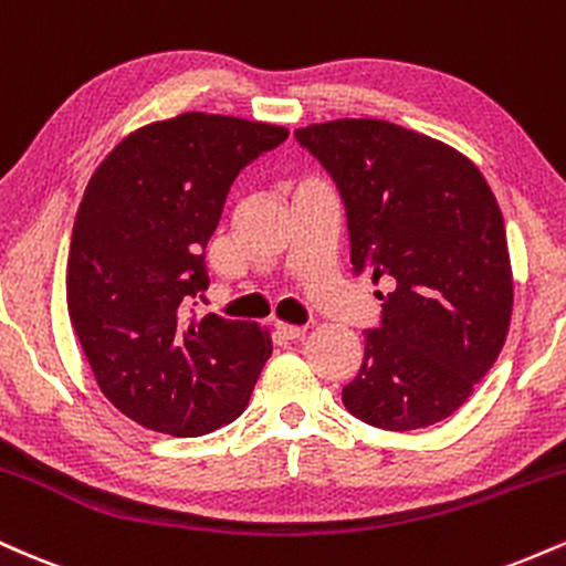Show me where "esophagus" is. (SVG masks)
I'll list each match as a JSON object with an SVG mask.
<instances>
[{"mask_svg":"<svg viewBox=\"0 0 566 566\" xmlns=\"http://www.w3.org/2000/svg\"><path fill=\"white\" fill-rule=\"evenodd\" d=\"M274 329L279 337H284V340H297V337L305 333V329L297 327V324H284V322H276Z\"/></svg>","mask_w":566,"mask_h":566,"instance_id":"esophagus-1","label":"esophagus"}]
</instances>
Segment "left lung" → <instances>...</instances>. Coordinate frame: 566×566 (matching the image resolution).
Instances as JSON below:
<instances>
[{
    "label": "left lung",
    "mask_w": 566,
    "mask_h": 566,
    "mask_svg": "<svg viewBox=\"0 0 566 566\" xmlns=\"http://www.w3.org/2000/svg\"><path fill=\"white\" fill-rule=\"evenodd\" d=\"M295 140L340 193L354 276L388 287L343 405L386 431L450 418L509 335L513 282L495 193L463 154L391 122H324Z\"/></svg>",
    "instance_id": "1"
}]
</instances>
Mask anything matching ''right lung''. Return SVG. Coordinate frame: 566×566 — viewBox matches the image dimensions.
Returning a JSON list of instances; mask_svg holds the SVG:
<instances>
[{
  "instance_id": "1",
  "label": "right lung",
  "mask_w": 566,
  "mask_h": 566,
  "mask_svg": "<svg viewBox=\"0 0 566 566\" xmlns=\"http://www.w3.org/2000/svg\"><path fill=\"white\" fill-rule=\"evenodd\" d=\"M284 140V127L191 112L127 135L90 178L71 231L69 316L101 391L135 423L201 437L250 401L269 335L199 319L193 305L233 180Z\"/></svg>"
}]
</instances>
